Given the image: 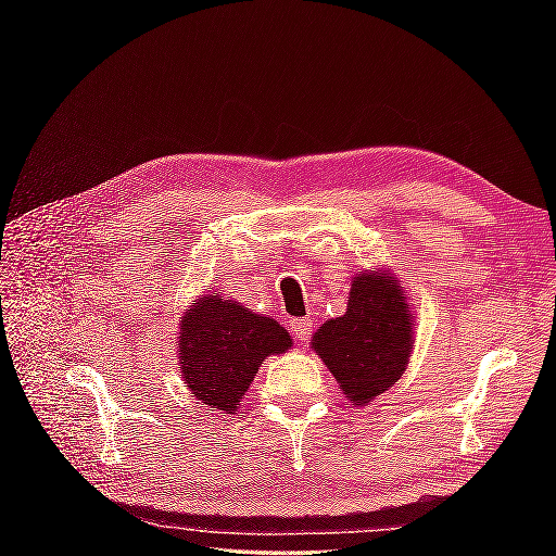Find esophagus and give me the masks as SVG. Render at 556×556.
Masks as SVG:
<instances>
[{"instance_id":"34e87169","label":"esophagus","mask_w":556,"mask_h":556,"mask_svg":"<svg viewBox=\"0 0 556 556\" xmlns=\"http://www.w3.org/2000/svg\"><path fill=\"white\" fill-rule=\"evenodd\" d=\"M291 332L301 341V344H305V341H308L313 334V323L311 320H291Z\"/></svg>"}]
</instances>
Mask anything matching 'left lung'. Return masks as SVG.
I'll return each mask as SVG.
<instances>
[{
    "label": "left lung",
    "mask_w": 556,
    "mask_h": 556,
    "mask_svg": "<svg viewBox=\"0 0 556 556\" xmlns=\"http://www.w3.org/2000/svg\"><path fill=\"white\" fill-rule=\"evenodd\" d=\"M410 349L413 315L406 291L382 269L353 277L346 313L313 334V351L356 406L370 404L404 375Z\"/></svg>",
    "instance_id": "obj_1"
}]
</instances>
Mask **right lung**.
I'll return each mask as SVG.
<instances>
[{"instance_id": "1", "label": "right lung", "mask_w": 556, "mask_h": 556, "mask_svg": "<svg viewBox=\"0 0 556 556\" xmlns=\"http://www.w3.org/2000/svg\"><path fill=\"white\" fill-rule=\"evenodd\" d=\"M179 323L186 387L210 408L227 413L241 406L263 361L291 346L289 332L277 320L222 299L219 293L198 299Z\"/></svg>"}]
</instances>
